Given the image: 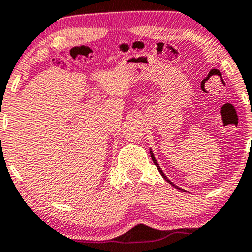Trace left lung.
I'll return each instance as SVG.
<instances>
[{
    "instance_id": "left-lung-1",
    "label": "left lung",
    "mask_w": 252,
    "mask_h": 252,
    "mask_svg": "<svg viewBox=\"0 0 252 252\" xmlns=\"http://www.w3.org/2000/svg\"><path fill=\"white\" fill-rule=\"evenodd\" d=\"M149 152H150V156H152V160H153V162H154V164H155V166H156V167H158V172H160V174H161V175H162V178L164 179V180H166L167 182H169V184H170V185H172V186H173V187H175V189H179V190H182V189H180V187H178V186H176V185H174V184H173V182H172V181H170V180H168V179H167V176H166V175H164V173L162 172V169H161V168H160V166H158V161H156L155 156H154V154H153V150H152V149H149ZM182 192H184V190H182Z\"/></svg>"
}]
</instances>
